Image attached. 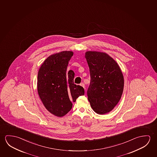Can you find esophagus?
I'll return each instance as SVG.
<instances>
[{
    "label": "esophagus",
    "mask_w": 157,
    "mask_h": 157,
    "mask_svg": "<svg viewBox=\"0 0 157 157\" xmlns=\"http://www.w3.org/2000/svg\"><path fill=\"white\" fill-rule=\"evenodd\" d=\"M80 86H82V87H83V88H85V84H84V83H81V84H80Z\"/></svg>",
    "instance_id": "1"
}]
</instances>
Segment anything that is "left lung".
Listing matches in <instances>:
<instances>
[{
	"label": "left lung",
	"instance_id": "1",
	"mask_svg": "<svg viewBox=\"0 0 157 157\" xmlns=\"http://www.w3.org/2000/svg\"><path fill=\"white\" fill-rule=\"evenodd\" d=\"M85 57L90 68V82L88 99L99 115L111 111L118 103L124 88V77L119 65L105 52L87 51Z\"/></svg>",
	"mask_w": 157,
	"mask_h": 157
}]
</instances>
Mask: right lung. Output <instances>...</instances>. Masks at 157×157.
<instances>
[{
	"instance_id": "1",
	"label": "right lung",
	"mask_w": 157,
	"mask_h": 157,
	"mask_svg": "<svg viewBox=\"0 0 157 157\" xmlns=\"http://www.w3.org/2000/svg\"><path fill=\"white\" fill-rule=\"evenodd\" d=\"M74 53L62 51L51 55L45 60L37 74V89L45 108L57 117L64 116L72 108V102L85 94L83 87L74 83L75 74L67 72Z\"/></svg>"
}]
</instances>
